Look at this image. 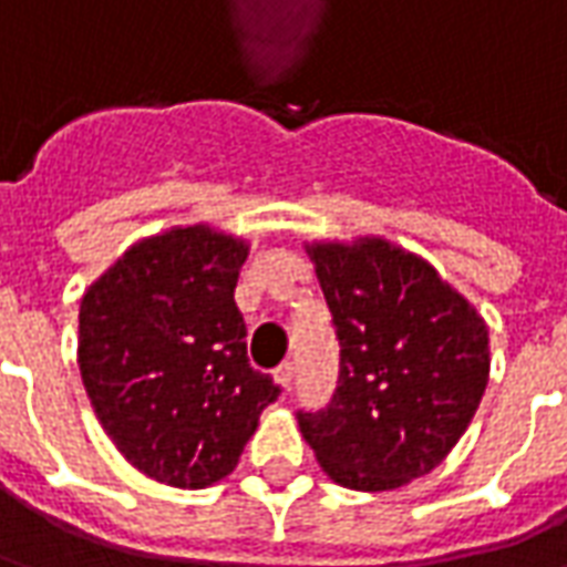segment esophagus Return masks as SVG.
I'll return each mask as SVG.
<instances>
[{"label":"esophagus","instance_id":"esophagus-1","mask_svg":"<svg viewBox=\"0 0 567 567\" xmlns=\"http://www.w3.org/2000/svg\"><path fill=\"white\" fill-rule=\"evenodd\" d=\"M276 382L282 385L285 392H291V385H295V364L291 361H285L282 368L276 370Z\"/></svg>","mask_w":567,"mask_h":567}]
</instances>
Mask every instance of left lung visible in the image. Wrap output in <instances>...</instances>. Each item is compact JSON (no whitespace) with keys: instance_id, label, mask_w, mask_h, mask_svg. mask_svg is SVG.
I'll list each match as a JSON object with an SVG mask.
<instances>
[{"instance_id":"8db88e82","label":"left lung","mask_w":567,"mask_h":567,"mask_svg":"<svg viewBox=\"0 0 567 567\" xmlns=\"http://www.w3.org/2000/svg\"><path fill=\"white\" fill-rule=\"evenodd\" d=\"M340 340L331 404L297 413L333 483L385 492L431 474L488 382V328L427 260L385 239L309 246Z\"/></svg>"}]
</instances>
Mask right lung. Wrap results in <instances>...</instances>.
<instances>
[{"label": "right lung", "mask_w": 567, "mask_h": 567, "mask_svg": "<svg viewBox=\"0 0 567 567\" xmlns=\"http://www.w3.org/2000/svg\"><path fill=\"white\" fill-rule=\"evenodd\" d=\"M246 258L236 236L173 227L127 248L81 297L79 368L96 419L166 486L224 480L282 392L248 364L234 300Z\"/></svg>", "instance_id": "add662e5"}]
</instances>
